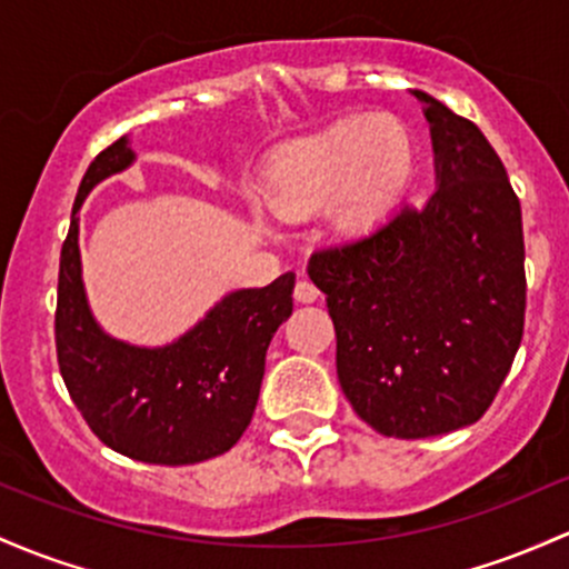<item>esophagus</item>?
Masks as SVG:
<instances>
[{
	"mask_svg": "<svg viewBox=\"0 0 569 569\" xmlns=\"http://www.w3.org/2000/svg\"><path fill=\"white\" fill-rule=\"evenodd\" d=\"M295 299H297V302H316V299H318L316 283H310L308 278H299L297 286H295Z\"/></svg>",
	"mask_w": 569,
	"mask_h": 569,
	"instance_id": "esophagus-1",
	"label": "esophagus"
}]
</instances>
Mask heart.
I'll return each instance as SVG.
<instances>
[{"mask_svg": "<svg viewBox=\"0 0 569 569\" xmlns=\"http://www.w3.org/2000/svg\"><path fill=\"white\" fill-rule=\"evenodd\" d=\"M408 172L402 137L370 118H351L274 156L267 193L286 216L310 213L332 199L337 221L367 227L397 202Z\"/></svg>", "mask_w": 569, "mask_h": 569, "instance_id": "heart-1", "label": "heart"}]
</instances>
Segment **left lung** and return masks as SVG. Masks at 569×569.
I'll list each match as a JSON object with an SVG mask.
<instances>
[{"label":"left lung","instance_id":"left-lung-1","mask_svg":"<svg viewBox=\"0 0 569 569\" xmlns=\"http://www.w3.org/2000/svg\"><path fill=\"white\" fill-rule=\"evenodd\" d=\"M437 189L370 232L318 248L337 378L356 416L418 440L470 427L495 402L523 335V229L483 132L423 91Z\"/></svg>","mask_w":569,"mask_h":569}]
</instances>
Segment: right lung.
Returning <instances> with one entry per match:
<instances>
[{"label":"right lung","mask_w":569,"mask_h":569,"mask_svg":"<svg viewBox=\"0 0 569 569\" xmlns=\"http://www.w3.org/2000/svg\"><path fill=\"white\" fill-rule=\"evenodd\" d=\"M134 161L127 137L91 161L61 246L56 356L91 432L146 465H197L227 453L251 423L272 335L295 308V272L232 291L164 348L112 340L93 321L80 278L78 210L99 180Z\"/></svg>","instance_id":"1"}]
</instances>
